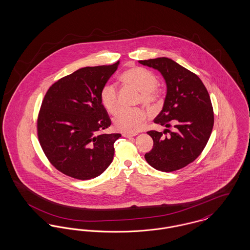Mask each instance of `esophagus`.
<instances>
[{
  "mask_svg": "<svg viewBox=\"0 0 250 250\" xmlns=\"http://www.w3.org/2000/svg\"><path fill=\"white\" fill-rule=\"evenodd\" d=\"M137 134H130V133H123V136L125 137V138H131V137H134L136 136Z\"/></svg>",
  "mask_w": 250,
  "mask_h": 250,
  "instance_id": "obj_1",
  "label": "esophagus"
}]
</instances>
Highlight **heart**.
Returning <instances> with one entry per match:
<instances>
[{
  "label": "heart",
  "instance_id": "heart-1",
  "mask_svg": "<svg viewBox=\"0 0 250 250\" xmlns=\"http://www.w3.org/2000/svg\"><path fill=\"white\" fill-rule=\"evenodd\" d=\"M124 83L141 93V103L148 108H154L159 99L156 90L158 79L153 72L143 67H132L121 75ZM100 102L108 113L115 114L119 108V98L116 86L106 83L100 91ZM146 114L143 109H121L113 119L117 130L125 133H136L143 128Z\"/></svg>",
  "mask_w": 250,
  "mask_h": 250
}]
</instances>
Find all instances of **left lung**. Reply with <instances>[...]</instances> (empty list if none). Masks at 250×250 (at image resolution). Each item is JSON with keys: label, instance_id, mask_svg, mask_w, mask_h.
<instances>
[{"label": "left lung", "instance_id": "obj_1", "mask_svg": "<svg viewBox=\"0 0 250 250\" xmlns=\"http://www.w3.org/2000/svg\"><path fill=\"white\" fill-rule=\"evenodd\" d=\"M161 73L167 85L163 108L155 124L174 131H148L154 141L153 149L144 157L157 170L170 172L188 166L202 154L214 126V111L201 79L166 57L139 61ZM169 133L164 136L163 133Z\"/></svg>", "mask_w": 250, "mask_h": 250}]
</instances>
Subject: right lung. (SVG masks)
<instances>
[{
	"label": "right lung",
	"mask_w": 250,
	"mask_h": 250,
	"mask_svg": "<svg viewBox=\"0 0 250 250\" xmlns=\"http://www.w3.org/2000/svg\"><path fill=\"white\" fill-rule=\"evenodd\" d=\"M119 63L87 66L65 76L49 87L42 101L39 143L52 166L72 178H95L112 162L121 134H100L111 121L99 95Z\"/></svg>",
	"instance_id": "right-lung-1"
}]
</instances>
